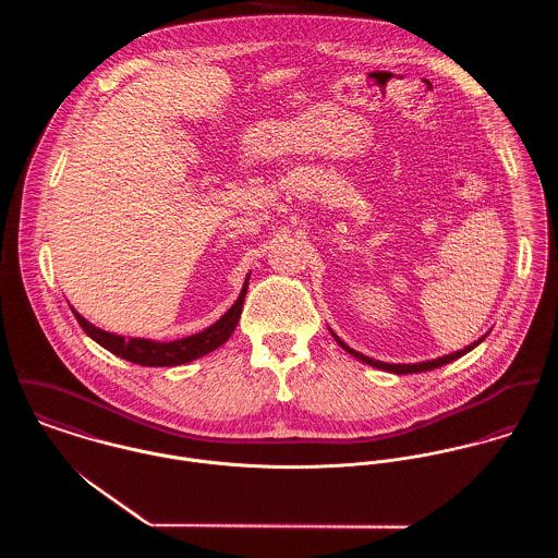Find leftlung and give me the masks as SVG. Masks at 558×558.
Here are the masks:
<instances>
[{
    "instance_id": "8db88e82",
    "label": "left lung",
    "mask_w": 558,
    "mask_h": 558,
    "mask_svg": "<svg viewBox=\"0 0 558 558\" xmlns=\"http://www.w3.org/2000/svg\"><path fill=\"white\" fill-rule=\"evenodd\" d=\"M332 332V330H330ZM332 337H335V341L345 350V352H350L354 359H359V361H363V363H367V365H372V367H378V369H385V372H391V374H418V372H432V369H436V367H442V365H447V363H451V361H456V359H460V356H464L466 352H471L473 348H477L478 343L485 339V335L477 339L475 343H471V345H466L464 350H458V352H453V354H447V356H438V359H432V361H423V363H412V365H405V363H383V361H374V359H369V356H365V354H361V352H356V350H352L348 343H343L335 332H332Z\"/></svg>"
}]
</instances>
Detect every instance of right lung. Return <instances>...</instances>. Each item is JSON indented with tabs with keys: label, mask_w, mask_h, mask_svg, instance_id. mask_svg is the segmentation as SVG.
<instances>
[{
	"label": "right lung",
	"mask_w": 558,
	"mask_h": 558,
	"mask_svg": "<svg viewBox=\"0 0 558 558\" xmlns=\"http://www.w3.org/2000/svg\"><path fill=\"white\" fill-rule=\"evenodd\" d=\"M246 286H248V277H246V281L240 290L236 303L228 310L226 316H221L206 330L195 332V335L184 337V339H175V341H153V339H142V337L113 335V332H107L102 328H96L94 324H89L87 319L80 316L75 310H73V314L80 322L81 328L96 343H100L105 350L113 352L116 356L126 359V361L137 363V365H146V367H173V365L191 363V361L217 350L219 345H223L232 337V332L239 324L240 314H242Z\"/></svg>",
	"instance_id": "right-lung-1"
}]
</instances>
